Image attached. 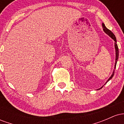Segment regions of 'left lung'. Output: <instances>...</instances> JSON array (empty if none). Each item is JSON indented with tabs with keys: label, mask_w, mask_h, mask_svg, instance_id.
Instances as JSON below:
<instances>
[{
	"label": "left lung",
	"mask_w": 124,
	"mask_h": 124,
	"mask_svg": "<svg viewBox=\"0 0 124 124\" xmlns=\"http://www.w3.org/2000/svg\"><path fill=\"white\" fill-rule=\"evenodd\" d=\"M102 26H103V30L104 31V32H106V34H107L112 39H114V41H115V48H116V63H115V69H116V62H117V60H118V55H119L118 47V45H117V44H116V36H115V35L113 33H112V32H111V31L110 30H108V29L106 27V25H104V23L102 24ZM114 75V70L113 73H112V75H111V76L110 78H109V79H108L107 82H108V81H109V80H110V79H112V77H113ZM107 82L106 83H107ZM103 87H101L100 89H101V88Z\"/></svg>",
	"instance_id": "obj_1"
}]
</instances>
